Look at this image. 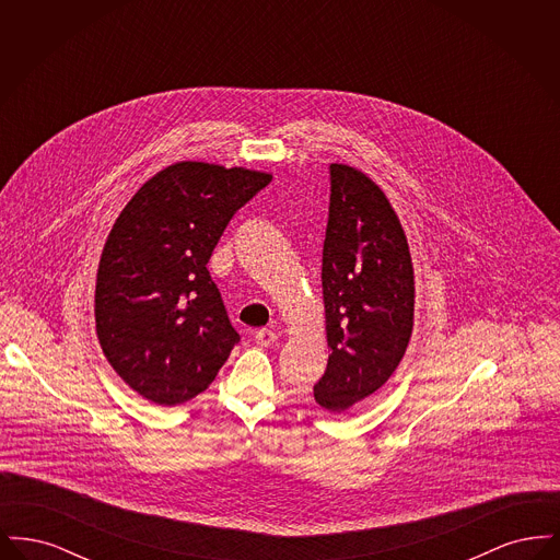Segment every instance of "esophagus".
Returning <instances> with one entry per match:
<instances>
[{"label":"esophagus","instance_id":"1","mask_svg":"<svg viewBox=\"0 0 560 560\" xmlns=\"http://www.w3.org/2000/svg\"><path fill=\"white\" fill-rule=\"evenodd\" d=\"M254 338H256V345H260V347H270V345H275L277 342V334L272 331V329H258L256 334H254Z\"/></svg>","mask_w":560,"mask_h":560}]
</instances>
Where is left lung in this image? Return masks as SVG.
I'll list each match as a JSON object with an SVG mask.
<instances>
[{
  "label": "left lung",
  "mask_w": 560,
  "mask_h": 560,
  "mask_svg": "<svg viewBox=\"0 0 560 560\" xmlns=\"http://www.w3.org/2000/svg\"><path fill=\"white\" fill-rule=\"evenodd\" d=\"M323 302L329 359L315 400L345 413L399 368L413 329V267L399 218L363 172L329 165Z\"/></svg>",
  "instance_id": "8db88e82"
}]
</instances>
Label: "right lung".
Instances as JSON below:
<instances>
[{
	"label": "right lung",
	"instance_id": "right-lung-1",
	"mask_svg": "<svg viewBox=\"0 0 560 560\" xmlns=\"http://www.w3.org/2000/svg\"><path fill=\"white\" fill-rule=\"evenodd\" d=\"M270 180L180 161L138 188L115 220L96 277V334L113 370L144 399H195L240 342L208 262L231 218Z\"/></svg>",
	"mask_w": 560,
	"mask_h": 560
}]
</instances>
